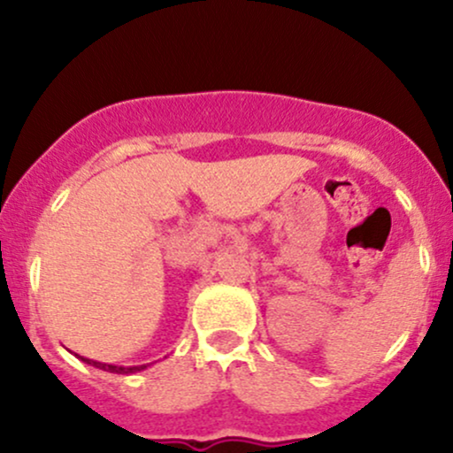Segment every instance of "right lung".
<instances>
[{"instance_id": "add662e5", "label": "right lung", "mask_w": 453, "mask_h": 453, "mask_svg": "<svg viewBox=\"0 0 453 453\" xmlns=\"http://www.w3.org/2000/svg\"><path fill=\"white\" fill-rule=\"evenodd\" d=\"M82 362H87V364H91V366H96V368H102V371H108V372H119V375H132V372H138V371H142V368H147L142 364V366H129V368H126V366H114V364H102V362H93V360H87V357H81Z\"/></svg>"}]
</instances>
